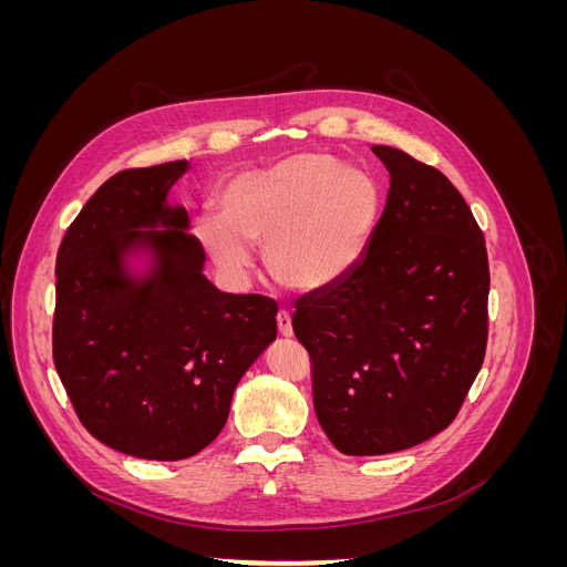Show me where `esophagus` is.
I'll return each mask as SVG.
<instances>
[{"mask_svg":"<svg viewBox=\"0 0 567 567\" xmlns=\"http://www.w3.org/2000/svg\"><path fill=\"white\" fill-rule=\"evenodd\" d=\"M277 329H279V333L284 336V338H290L293 336V323H290V315L288 312H279L277 315Z\"/></svg>","mask_w":567,"mask_h":567,"instance_id":"1","label":"esophagus"}]
</instances>
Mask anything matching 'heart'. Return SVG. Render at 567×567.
Instances as JSON below:
<instances>
[{
  "mask_svg": "<svg viewBox=\"0 0 567 567\" xmlns=\"http://www.w3.org/2000/svg\"><path fill=\"white\" fill-rule=\"evenodd\" d=\"M381 213V188L326 153H300L267 169L234 175L219 192V215H200L194 234L229 281H244L252 246L269 274L300 293L340 284L362 260Z\"/></svg>",
  "mask_w": 567,
  "mask_h": 567,
  "instance_id": "b5f03b06",
  "label": "heart"
}]
</instances>
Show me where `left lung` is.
Instances as JSON below:
<instances>
[{
    "instance_id": "obj_1",
    "label": "left lung",
    "mask_w": 567,
    "mask_h": 567,
    "mask_svg": "<svg viewBox=\"0 0 567 567\" xmlns=\"http://www.w3.org/2000/svg\"><path fill=\"white\" fill-rule=\"evenodd\" d=\"M371 151L390 188L362 260L293 312L312 357L319 425L348 456L402 452L442 433L487 346L489 265L468 203L409 153Z\"/></svg>"
}]
</instances>
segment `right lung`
I'll list each match as a JSON object with an SVG mask.
<instances>
[{
    "label": "right lung",
    "instance_id": "right-lung-1",
    "mask_svg": "<svg viewBox=\"0 0 567 567\" xmlns=\"http://www.w3.org/2000/svg\"><path fill=\"white\" fill-rule=\"evenodd\" d=\"M188 167L113 175L56 255L59 379L99 442L148 461L208 447L238 381L277 338V302L205 279L188 213L167 200Z\"/></svg>",
    "mask_w": 567,
    "mask_h": 567
}]
</instances>
